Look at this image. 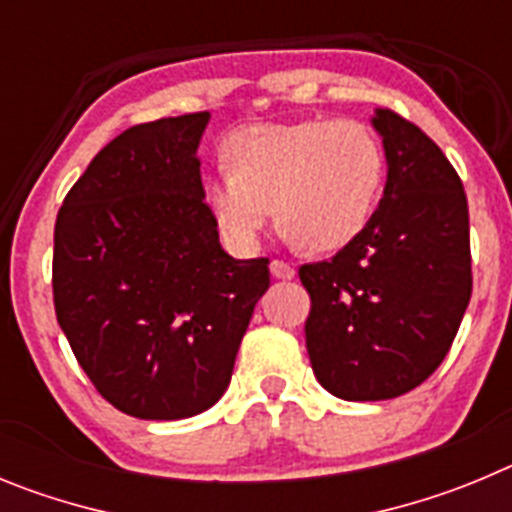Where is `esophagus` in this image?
<instances>
[{"mask_svg": "<svg viewBox=\"0 0 512 512\" xmlns=\"http://www.w3.org/2000/svg\"><path fill=\"white\" fill-rule=\"evenodd\" d=\"M270 273H273V278L278 280H290L293 275H296V267L288 265V262L283 260H273L270 262Z\"/></svg>", "mask_w": 512, "mask_h": 512, "instance_id": "esophagus-1", "label": "esophagus"}]
</instances>
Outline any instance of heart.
<instances>
[{"mask_svg":"<svg viewBox=\"0 0 512 512\" xmlns=\"http://www.w3.org/2000/svg\"><path fill=\"white\" fill-rule=\"evenodd\" d=\"M229 170L206 178L204 204L229 245L252 250L275 224L308 252L342 250L370 222L385 155L365 124L257 122L224 142Z\"/></svg>","mask_w":512,"mask_h":512,"instance_id":"heart-1","label":"heart"}]
</instances>
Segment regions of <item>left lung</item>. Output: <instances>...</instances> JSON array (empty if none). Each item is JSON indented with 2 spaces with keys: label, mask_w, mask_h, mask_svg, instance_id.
Wrapping results in <instances>:
<instances>
[{
  "label": "left lung",
  "mask_w": 512,
  "mask_h": 512,
  "mask_svg": "<svg viewBox=\"0 0 512 512\" xmlns=\"http://www.w3.org/2000/svg\"><path fill=\"white\" fill-rule=\"evenodd\" d=\"M388 181L370 222L331 260L301 267L306 349L342 400H390L444 362L472 296L464 186L431 137L375 109Z\"/></svg>",
  "instance_id": "obj_1"
}]
</instances>
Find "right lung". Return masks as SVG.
<instances>
[{
	"instance_id": "obj_1",
	"label": "right lung",
	"mask_w": 512,
	"mask_h": 512,
	"mask_svg": "<svg viewBox=\"0 0 512 512\" xmlns=\"http://www.w3.org/2000/svg\"><path fill=\"white\" fill-rule=\"evenodd\" d=\"M211 114L137 124L73 183L55 219V316L89 380L145 421L204 413L232 380L270 288L267 257L224 252L204 204Z\"/></svg>"
}]
</instances>
